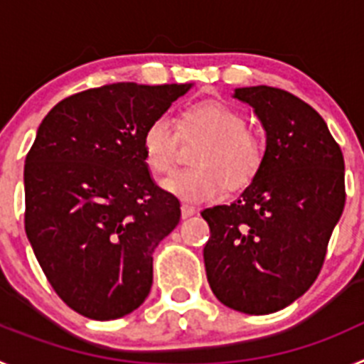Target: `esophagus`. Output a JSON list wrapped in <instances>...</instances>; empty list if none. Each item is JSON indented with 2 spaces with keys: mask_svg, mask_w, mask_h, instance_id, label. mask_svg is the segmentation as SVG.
Returning a JSON list of instances; mask_svg holds the SVG:
<instances>
[{
  "mask_svg": "<svg viewBox=\"0 0 364 364\" xmlns=\"http://www.w3.org/2000/svg\"><path fill=\"white\" fill-rule=\"evenodd\" d=\"M195 208H193L191 204H182V218H189L195 215Z\"/></svg>",
  "mask_w": 364,
  "mask_h": 364,
  "instance_id": "obj_1",
  "label": "esophagus"
}]
</instances>
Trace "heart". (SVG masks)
<instances>
[{
    "mask_svg": "<svg viewBox=\"0 0 364 364\" xmlns=\"http://www.w3.org/2000/svg\"><path fill=\"white\" fill-rule=\"evenodd\" d=\"M180 134H200L204 142L193 154L195 167L182 169L164 182L169 193L186 200H211L220 197L226 182L242 188L259 171L264 147L257 133L247 129L237 109L220 102L191 105L180 117ZM178 133L167 117L151 120L142 134L144 160L156 175L173 171Z\"/></svg>",
    "mask_w": 364,
    "mask_h": 364,
    "instance_id": "b5f03b06",
    "label": "heart"
}]
</instances>
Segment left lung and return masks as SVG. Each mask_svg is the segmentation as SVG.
I'll return each instance as SVG.
<instances>
[{
	"label": "left lung",
	"mask_w": 364,
	"mask_h": 364,
	"mask_svg": "<svg viewBox=\"0 0 364 364\" xmlns=\"http://www.w3.org/2000/svg\"><path fill=\"white\" fill-rule=\"evenodd\" d=\"M266 133L259 171L230 205L202 211L215 297L237 311H279L308 291L323 268L328 240L345 210V160L326 122L290 92L240 87Z\"/></svg>",
	"instance_id": "8db88e82"
}]
</instances>
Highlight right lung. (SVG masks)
I'll return each instance as SVG.
<instances>
[{
  "label": "right lung",
  "mask_w": 364,
  "mask_h": 364,
  "mask_svg": "<svg viewBox=\"0 0 364 364\" xmlns=\"http://www.w3.org/2000/svg\"><path fill=\"white\" fill-rule=\"evenodd\" d=\"M193 83L89 89L54 105L25 159V231L62 301L89 319L136 310L180 202L151 178L142 134Z\"/></svg>",
  "instance_id": "add662e5"
}]
</instances>
